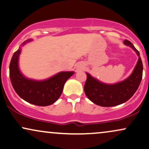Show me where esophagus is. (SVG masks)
<instances>
[{"label":"esophagus","mask_w":149,"mask_h":149,"mask_svg":"<svg viewBox=\"0 0 149 149\" xmlns=\"http://www.w3.org/2000/svg\"><path fill=\"white\" fill-rule=\"evenodd\" d=\"M78 68L80 69H84V66H80V67H78Z\"/></svg>","instance_id":"obj_1"}]
</instances>
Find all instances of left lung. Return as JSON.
Returning a JSON list of instances; mask_svg holds the SVG:
<instances>
[{"label":"left lung","mask_w":149,"mask_h":149,"mask_svg":"<svg viewBox=\"0 0 149 149\" xmlns=\"http://www.w3.org/2000/svg\"><path fill=\"white\" fill-rule=\"evenodd\" d=\"M124 44L133 49L138 56L136 65L127 78L115 84H107L86 73L87 78L84 86V93L94 104L101 107H114L123 104L133 96L140 86L143 72L140 53L130 41L125 40Z\"/></svg>","instance_id":"1"}]
</instances>
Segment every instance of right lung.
I'll return each mask as SVG.
<instances>
[{"label": "right lung", "mask_w": 149, "mask_h": 149, "mask_svg": "<svg viewBox=\"0 0 149 149\" xmlns=\"http://www.w3.org/2000/svg\"><path fill=\"white\" fill-rule=\"evenodd\" d=\"M32 41L22 42V46ZM21 47L14 53L9 65V78L13 88L19 96L27 102L38 106H49L59 98L67 80L74 71H61L45 80H36L28 78L20 70L19 56Z\"/></svg>", "instance_id": "right-lung-1"}]
</instances>
